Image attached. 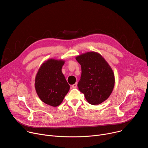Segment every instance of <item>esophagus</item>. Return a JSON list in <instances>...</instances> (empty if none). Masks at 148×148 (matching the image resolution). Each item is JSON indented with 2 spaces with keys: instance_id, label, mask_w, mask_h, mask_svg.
<instances>
[{
  "instance_id": "esophagus-1",
  "label": "esophagus",
  "mask_w": 148,
  "mask_h": 148,
  "mask_svg": "<svg viewBox=\"0 0 148 148\" xmlns=\"http://www.w3.org/2000/svg\"><path fill=\"white\" fill-rule=\"evenodd\" d=\"M77 87V83H75V84H73V85L71 86V87L73 88H75Z\"/></svg>"
}]
</instances>
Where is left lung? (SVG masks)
I'll return each mask as SVG.
<instances>
[{"label": "left lung", "mask_w": 148, "mask_h": 148, "mask_svg": "<svg viewBox=\"0 0 148 148\" xmlns=\"http://www.w3.org/2000/svg\"><path fill=\"white\" fill-rule=\"evenodd\" d=\"M75 58L82 71L77 85L79 90L90 104H100L108 99L113 90L115 77L112 69L95 52L82 54Z\"/></svg>", "instance_id": "8db88e82"}]
</instances>
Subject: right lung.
Here are the masks:
<instances>
[{"mask_svg": "<svg viewBox=\"0 0 148 148\" xmlns=\"http://www.w3.org/2000/svg\"><path fill=\"white\" fill-rule=\"evenodd\" d=\"M64 61L50 59L40 67L35 79V88L40 99L52 107L62 102L70 86L61 71Z\"/></svg>", "mask_w": 148, "mask_h": 148, "instance_id": "add662e5", "label": "right lung"}]
</instances>
